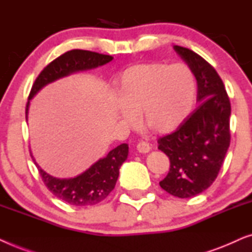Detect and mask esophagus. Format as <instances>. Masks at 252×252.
Returning <instances> with one entry per match:
<instances>
[{
  "instance_id": "34e87169",
  "label": "esophagus",
  "mask_w": 252,
  "mask_h": 252,
  "mask_svg": "<svg viewBox=\"0 0 252 252\" xmlns=\"http://www.w3.org/2000/svg\"><path fill=\"white\" fill-rule=\"evenodd\" d=\"M136 149L141 154H147V153H149V151L151 150V147H150L149 143L144 142V141H141V142L137 143Z\"/></svg>"
}]
</instances>
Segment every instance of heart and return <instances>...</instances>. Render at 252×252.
<instances>
[{"mask_svg": "<svg viewBox=\"0 0 252 252\" xmlns=\"http://www.w3.org/2000/svg\"><path fill=\"white\" fill-rule=\"evenodd\" d=\"M116 95L124 123L133 125L139 113L147 128L168 133L178 128L194 108L195 75L184 63L133 65L117 78Z\"/></svg>", "mask_w": 252, "mask_h": 252, "instance_id": "obj_1", "label": "heart"}]
</instances>
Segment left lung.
I'll use <instances>...</instances> for the list:
<instances>
[{
  "label": "left lung",
  "instance_id": "left-lung-1",
  "mask_svg": "<svg viewBox=\"0 0 252 252\" xmlns=\"http://www.w3.org/2000/svg\"><path fill=\"white\" fill-rule=\"evenodd\" d=\"M197 81L198 106L175 132L158 140L170 158V172L159 182L168 194L190 198L216 180L230 143V102L217 71L194 51L174 46Z\"/></svg>",
  "mask_w": 252,
  "mask_h": 252
}]
</instances>
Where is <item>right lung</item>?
Wrapping results in <instances>:
<instances>
[{"instance_id": "1", "label": "right lung", "mask_w": 252, "mask_h": 252, "mask_svg": "<svg viewBox=\"0 0 252 252\" xmlns=\"http://www.w3.org/2000/svg\"><path fill=\"white\" fill-rule=\"evenodd\" d=\"M112 60L113 57L109 55L80 49L70 50L61 55L41 71L32 86L26 105V122L29 116L30 101L44 86L78 72L102 66ZM127 156H128V144L123 143L110 151L104 158H99L81 174L74 178L61 179L50 175L42 170L31 151V157L48 189L56 197L74 206H89L102 202L115 188L119 177V168L127 159Z\"/></svg>"}]
</instances>
